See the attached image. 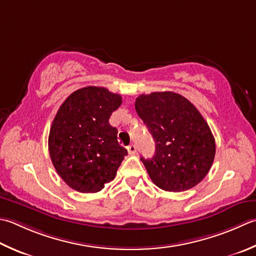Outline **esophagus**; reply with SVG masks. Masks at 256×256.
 <instances>
[{"mask_svg":"<svg viewBox=\"0 0 256 256\" xmlns=\"http://www.w3.org/2000/svg\"><path fill=\"white\" fill-rule=\"evenodd\" d=\"M128 154H131V155L135 154V153H136V146H135L134 144H130L128 146Z\"/></svg>","mask_w":256,"mask_h":256,"instance_id":"esophagus-1","label":"esophagus"}]
</instances>
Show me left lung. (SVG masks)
I'll list each match as a JSON object with an SVG mask.
<instances>
[{"label": "left lung", "mask_w": 256, "mask_h": 256, "mask_svg": "<svg viewBox=\"0 0 256 256\" xmlns=\"http://www.w3.org/2000/svg\"><path fill=\"white\" fill-rule=\"evenodd\" d=\"M135 110L155 141L152 158H141L153 183L183 192L205 178L215 156V140L198 108L174 92L141 94Z\"/></svg>", "instance_id": "obj_1"}]
</instances>
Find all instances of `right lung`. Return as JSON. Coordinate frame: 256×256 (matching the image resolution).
Here are the masks:
<instances>
[{
    "mask_svg": "<svg viewBox=\"0 0 256 256\" xmlns=\"http://www.w3.org/2000/svg\"><path fill=\"white\" fill-rule=\"evenodd\" d=\"M121 104V95L86 86L70 95L55 115L48 135L50 156L58 174L75 191H101L128 155L118 142V130L108 123Z\"/></svg>",
    "mask_w": 256,
    "mask_h": 256,
    "instance_id": "add662e5",
    "label": "right lung"
}]
</instances>
